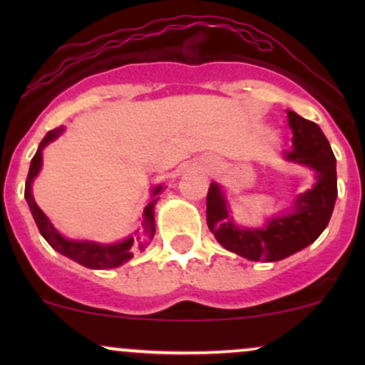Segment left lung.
<instances>
[{"instance_id": "1", "label": "left lung", "mask_w": 365, "mask_h": 365, "mask_svg": "<svg viewBox=\"0 0 365 365\" xmlns=\"http://www.w3.org/2000/svg\"><path fill=\"white\" fill-rule=\"evenodd\" d=\"M293 149L287 159L316 170L317 183L297 197L295 212L267 221L262 230H240L230 220L220 187L207 192V226L216 240L230 252L249 261L274 262L311 245L324 232L336 200V159L324 133L314 121L288 111Z\"/></svg>"}]
</instances>
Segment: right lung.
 I'll return each instance as SVG.
<instances>
[{
	"label": "right lung",
	"mask_w": 365,
	"mask_h": 365,
	"mask_svg": "<svg viewBox=\"0 0 365 365\" xmlns=\"http://www.w3.org/2000/svg\"><path fill=\"white\" fill-rule=\"evenodd\" d=\"M63 132L61 127L49 130L46 133V137L41 140L39 149H37L36 156L32 158L31 168H29L27 182H25V199H27L29 207H31L32 216H34V221L39 228L41 235L46 238L49 245L53 247L54 250L66 255V257L73 259L75 262L82 264V266L91 267V269H108V267H116L120 264L127 262L128 259H132V249H135L139 245V249H144V245L148 244L149 240H153L154 232H156V226H154V204L158 202V197L153 199L144 209V221H142V232L137 237H130L127 240L120 242V244L113 245H99L94 244V242H77V240H68V238L61 237L60 233L54 230V226L49 223V220L46 215L41 211L39 206L36 204L34 197H32L31 185L32 180L36 178V175L39 173L41 165H43V149L49 142L56 139L58 135ZM161 187L154 188V195L159 194Z\"/></svg>",
	"instance_id": "1"
}]
</instances>
